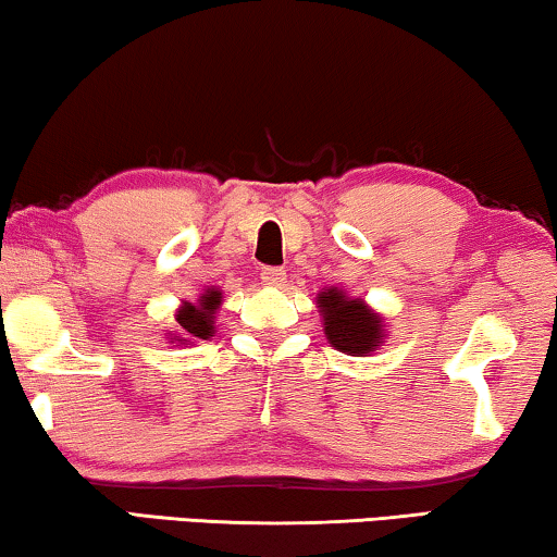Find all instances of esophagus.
<instances>
[{"instance_id":"esophagus-1","label":"esophagus","mask_w":557,"mask_h":557,"mask_svg":"<svg viewBox=\"0 0 557 557\" xmlns=\"http://www.w3.org/2000/svg\"><path fill=\"white\" fill-rule=\"evenodd\" d=\"M261 281L265 286H284L286 284V273L281 269H273V265H269V269L261 271Z\"/></svg>"}]
</instances>
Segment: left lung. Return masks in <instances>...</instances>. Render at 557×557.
Here are the masks:
<instances>
[{
  "instance_id": "8db88e82",
  "label": "left lung",
  "mask_w": 557,
  "mask_h": 557,
  "mask_svg": "<svg viewBox=\"0 0 557 557\" xmlns=\"http://www.w3.org/2000/svg\"><path fill=\"white\" fill-rule=\"evenodd\" d=\"M319 314L330 345L339 352L364 357L385 342V322L362 299H349L337 286L324 288L317 296Z\"/></svg>"
}]
</instances>
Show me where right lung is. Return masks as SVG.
<instances>
[{
	"mask_svg": "<svg viewBox=\"0 0 557 557\" xmlns=\"http://www.w3.org/2000/svg\"><path fill=\"white\" fill-rule=\"evenodd\" d=\"M220 304H223V294L218 288H208L197 304H182L177 314H174L180 324V337H174V342L185 345V342L193 339H210L215 334V311L220 309Z\"/></svg>",
	"mask_w": 557,
	"mask_h": 557,
	"instance_id": "add662e5",
	"label": "right lung"
}]
</instances>
